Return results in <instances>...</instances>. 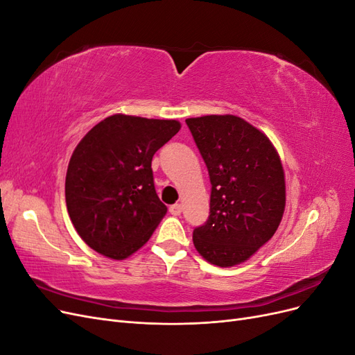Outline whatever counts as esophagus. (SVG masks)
Returning <instances> with one entry per match:
<instances>
[{
  "instance_id": "34e87169",
  "label": "esophagus",
  "mask_w": 355,
  "mask_h": 355,
  "mask_svg": "<svg viewBox=\"0 0 355 355\" xmlns=\"http://www.w3.org/2000/svg\"><path fill=\"white\" fill-rule=\"evenodd\" d=\"M168 211L173 214V216H179V214L182 213V206L180 204H173V206H170Z\"/></svg>"
}]
</instances>
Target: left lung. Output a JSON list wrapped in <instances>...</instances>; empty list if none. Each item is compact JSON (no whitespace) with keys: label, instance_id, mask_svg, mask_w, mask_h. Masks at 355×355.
Returning a JSON list of instances; mask_svg holds the SVG:
<instances>
[{"label":"left lung","instance_id":"obj_1","mask_svg":"<svg viewBox=\"0 0 355 355\" xmlns=\"http://www.w3.org/2000/svg\"><path fill=\"white\" fill-rule=\"evenodd\" d=\"M207 166L211 194L207 222L192 241L207 262L239 265L272 239L286 207L280 155L265 133L237 115L188 118Z\"/></svg>","mask_w":355,"mask_h":355}]
</instances>
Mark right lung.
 Here are the masks:
<instances>
[{"instance_id":"1","label":"right lung","mask_w":355,"mask_h":355,"mask_svg":"<svg viewBox=\"0 0 355 355\" xmlns=\"http://www.w3.org/2000/svg\"><path fill=\"white\" fill-rule=\"evenodd\" d=\"M179 130L176 120L115 114L73 149L67 209L75 231L93 250L123 261L151 239L167 213L155 192L153 157Z\"/></svg>"}]
</instances>
